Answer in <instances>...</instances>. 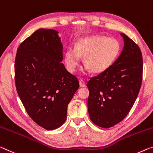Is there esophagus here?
<instances>
[{"label":"esophagus","mask_w":153,"mask_h":153,"mask_svg":"<svg viewBox=\"0 0 153 153\" xmlns=\"http://www.w3.org/2000/svg\"><path fill=\"white\" fill-rule=\"evenodd\" d=\"M79 82V86L80 87H84L86 86V84H85V83H84V81L83 80V79H80Z\"/></svg>","instance_id":"obj_1"}]
</instances>
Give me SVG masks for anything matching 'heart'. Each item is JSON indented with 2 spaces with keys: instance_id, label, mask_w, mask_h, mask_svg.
I'll return each mask as SVG.
<instances>
[{
  "instance_id": "heart-1",
  "label": "heart",
  "mask_w": 153,
  "mask_h": 153,
  "mask_svg": "<svg viewBox=\"0 0 153 153\" xmlns=\"http://www.w3.org/2000/svg\"><path fill=\"white\" fill-rule=\"evenodd\" d=\"M120 50V43L114 37L97 35L82 38L76 47H69L65 51V66L69 72H74L80 62L81 56H84L85 70L101 74L112 66Z\"/></svg>"
}]
</instances>
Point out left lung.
<instances>
[{
    "instance_id": "8db88e82",
    "label": "left lung",
    "mask_w": 153,
    "mask_h": 153,
    "mask_svg": "<svg viewBox=\"0 0 153 153\" xmlns=\"http://www.w3.org/2000/svg\"><path fill=\"white\" fill-rule=\"evenodd\" d=\"M124 48L110 69L91 77L88 111L94 124L110 128L126 117L139 93L142 81L143 60L139 46L125 34Z\"/></svg>"
}]
</instances>
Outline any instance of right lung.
<instances>
[{
	"mask_svg": "<svg viewBox=\"0 0 153 153\" xmlns=\"http://www.w3.org/2000/svg\"><path fill=\"white\" fill-rule=\"evenodd\" d=\"M58 31L40 28L19 46L15 60L17 92L29 116L46 130L60 127L79 88L77 77L61 61Z\"/></svg>",
	"mask_w": 153,
	"mask_h": 153,
	"instance_id": "right-lung-1",
	"label": "right lung"
}]
</instances>
